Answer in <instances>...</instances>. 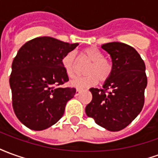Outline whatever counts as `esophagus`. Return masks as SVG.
<instances>
[{"instance_id":"obj_1","label":"esophagus","mask_w":158,"mask_h":158,"mask_svg":"<svg viewBox=\"0 0 158 158\" xmlns=\"http://www.w3.org/2000/svg\"><path fill=\"white\" fill-rule=\"evenodd\" d=\"M82 91V89H76V93H75V96H79V94H80V92Z\"/></svg>"}]
</instances>
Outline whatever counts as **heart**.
<instances>
[{"instance_id":"b5f03b06","label":"heart","mask_w":158,"mask_h":158,"mask_svg":"<svg viewBox=\"0 0 158 158\" xmlns=\"http://www.w3.org/2000/svg\"><path fill=\"white\" fill-rule=\"evenodd\" d=\"M84 58L90 62V65L86 69L87 75L76 78L71 82L75 87H88L95 85L97 80L105 82L109 79L113 72V64L109 59L105 58V55L101 50L96 47H88L82 51ZM77 57L74 52L67 53L62 60V68L69 78L72 79L75 76Z\"/></svg>"}]
</instances>
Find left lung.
Returning a JSON list of instances; mask_svg holds the SVG:
<instances>
[{
  "instance_id": "obj_1",
  "label": "left lung",
  "mask_w": 158,
  "mask_h": 158,
  "mask_svg": "<svg viewBox=\"0 0 158 158\" xmlns=\"http://www.w3.org/2000/svg\"><path fill=\"white\" fill-rule=\"evenodd\" d=\"M112 57L113 72L102 89L90 88L87 116L110 131H119L138 116L145 103L146 65L135 49L121 42L103 44Z\"/></svg>"
}]
</instances>
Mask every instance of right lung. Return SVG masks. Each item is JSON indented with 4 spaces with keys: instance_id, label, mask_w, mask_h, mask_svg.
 I'll use <instances>...</instances> for the list:
<instances>
[{
    "instance_id": "obj_1",
    "label": "right lung",
    "mask_w": 158,
    "mask_h": 158,
    "mask_svg": "<svg viewBox=\"0 0 158 158\" xmlns=\"http://www.w3.org/2000/svg\"><path fill=\"white\" fill-rule=\"evenodd\" d=\"M78 45L44 36L19 49L9 82L14 113L29 129L43 130L55 124L75 95V88L62 87L69 81L62 60Z\"/></svg>"
}]
</instances>
